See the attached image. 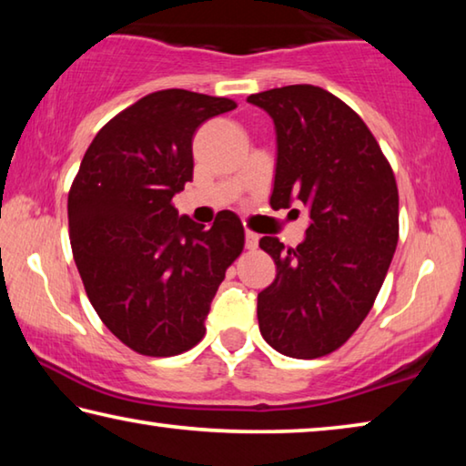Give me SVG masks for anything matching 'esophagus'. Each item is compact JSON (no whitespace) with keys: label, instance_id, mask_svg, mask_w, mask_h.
Returning a JSON list of instances; mask_svg holds the SVG:
<instances>
[{"label":"esophagus","instance_id":"obj_1","mask_svg":"<svg viewBox=\"0 0 466 466\" xmlns=\"http://www.w3.org/2000/svg\"><path fill=\"white\" fill-rule=\"evenodd\" d=\"M257 244H258V234L250 232V230L244 232V247H247L248 250H255Z\"/></svg>","mask_w":466,"mask_h":466}]
</instances>
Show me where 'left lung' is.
I'll use <instances>...</instances> for the list:
<instances>
[{"label":"left lung","mask_w":466,"mask_h":466,"mask_svg":"<svg viewBox=\"0 0 466 466\" xmlns=\"http://www.w3.org/2000/svg\"><path fill=\"white\" fill-rule=\"evenodd\" d=\"M278 133L273 209H310L296 248L263 236L278 275L258 294V329L275 351L314 360L339 350L372 310L399 240V188L372 131L310 84L250 94Z\"/></svg>","instance_id":"left-lung-1"}]
</instances>
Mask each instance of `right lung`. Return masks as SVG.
Wrapping results in <instances>:
<instances>
[{"label":"right lung","mask_w":466,"mask_h":466,"mask_svg":"<svg viewBox=\"0 0 466 466\" xmlns=\"http://www.w3.org/2000/svg\"><path fill=\"white\" fill-rule=\"evenodd\" d=\"M230 98L160 90L113 116L67 195L69 240L94 310L129 350L170 358L205 335L219 283L244 248L232 211L214 226L178 216L172 197L193 180V136Z\"/></svg>","instance_id":"1"}]
</instances>
